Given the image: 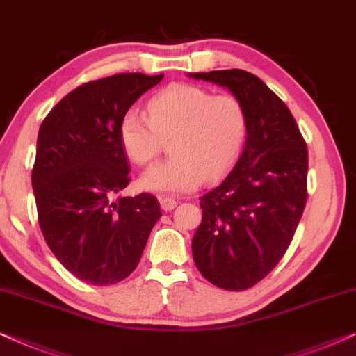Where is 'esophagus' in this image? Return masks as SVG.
<instances>
[{
    "label": "esophagus",
    "mask_w": 356,
    "mask_h": 356,
    "mask_svg": "<svg viewBox=\"0 0 356 356\" xmlns=\"http://www.w3.org/2000/svg\"><path fill=\"white\" fill-rule=\"evenodd\" d=\"M159 203H161V208H163L164 211H170L177 207V202H175L174 198H169V197H159Z\"/></svg>",
    "instance_id": "esophagus-1"
}]
</instances>
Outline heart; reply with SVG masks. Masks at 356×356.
Masks as SVG:
<instances>
[{"instance_id":"obj_1","label":"heart","mask_w":356,"mask_h":356,"mask_svg":"<svg viewBox=\"0 0 356 356\" xmlns=\"http://www.w3.org/2000/svg\"><path fill=\"white\" fill-rule=\"evenodd\" d=\"M248 136V113L233 94H213L197 84L164 88L148 102V117L129 111L118 138L135 164H149L169 140V159L143 172L141 187L159 193L195 191L225 175L238 161Z\"/></svg>"}]
</instances>
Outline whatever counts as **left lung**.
<instances>
[{"instance_id": "8db88e82", "label": "left lung", "mask_w": 356, "mask_h": 356, "mask_svg": "<svg viewBox=\"0 0 356 356\" xmlns=\"http://www.w3.org/2000/svg\"><path fill=\"white\" fill-rule=\"evenodd\" d=\"M227 88L248 113L238 163L200 198L203 218L192 241L208 282L248 290L285 255L307 198V148L295 117L262 79L244 70L191 73Z\"/></svg>"}]
</instances>
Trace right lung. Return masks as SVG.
Returning a JSON list of instances; mask_svg holds the SVG:
<instances>
[{
	"mask_svg": "<svg viewBox=\"0 0 356 356\" xmlns=\"http://www.w3.org/2000/svg\"><path fill=\"white\" fill-rule=\"evenodd\" d=\"M163 78L120 73L84 83L40 125L32 188L42 234L60 264L91 285L129 277L161 218L149 193L120 197L130 168L118 127Z\"/></svg>",
	"mask_w": 356,
	"mask_h": 356,
	"instance_id": "right-lung-1",
	"label": "right lung"
}]
</instances>
